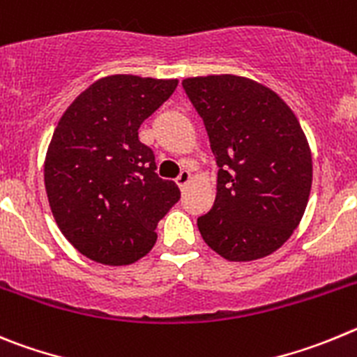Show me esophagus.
Listing matches in <instances>:
<instances>
[{
  "label": "esophagus",
  "mask_w": 357,
  "mask_h": 357,
  "mask_svg": "<svg viewBox=\"0 0 357 357\" xmlns=\"http://www.w3.org/2000/svg\"><path fill=\"white\" fill-rule=\"evenodd\" d=\"M192 181V174L188 171H183L181 174L178 176V178H176V183H178V186L179 188H185L186 185H188V183Z\"/></svg>",
  "instance_id": "34e87169"
}]
</instances>
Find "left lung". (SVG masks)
Masks as SVG:
<instances>
[{
    "instance_id": "1",
    "label": "left lung",
    "mask_w": 357,
    "mask_h": 357,
    "mask_svg": "<svg viewBox=\"0 0 357 357\" xmlns=\"http://www.w3.org/2000/svg\"><path fill=\"white\" fill-rule=\"evenodd\" d=\"M183 89L217 158V197L197 227L229 261H252L287 242L306 211L313 160L297 117L272 89L234 75L195 76Z\"/></svg>"
}]
</instances>
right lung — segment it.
I'll return each instance as SVG.
<instances>
[{
  "instance_id": "add662e5",
  "label": "right lung",
  "mask_w": 357,
  "mask_h": 357,
  "mask_svg": "<svg viewBox=\"0 0 357 357\" xmlns=\"http://www.w3.org/2000/svg\"><path fill=\"white\" fill-rule=\"evenodd\" d=\"M178 79L112 75L70 102L44 160V185L60 231L86 258L130 265L153 249L160 218L179 201L174 181L158 178L140 124Z\"/></svg>"
}]
</instances>
